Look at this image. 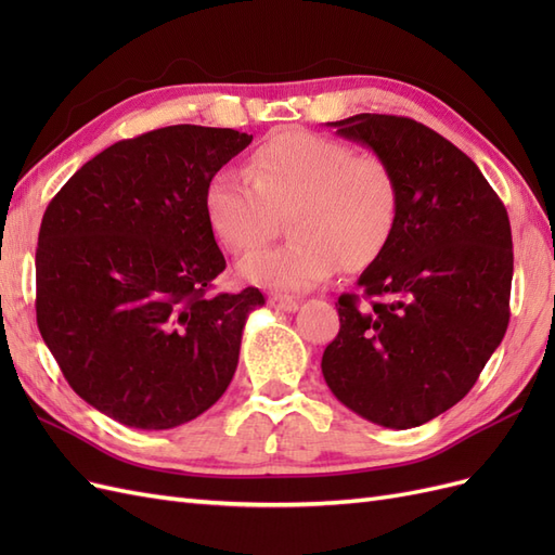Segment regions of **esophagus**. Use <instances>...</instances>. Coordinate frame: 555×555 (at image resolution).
<instances>
[{
  "label": "esophagus",
  "mask_w": 555,
  "mask_h": 555,
  "mask_svg": "<svg viewBox=\"0 0 555 555\" xmlns=\"http://www.w3.org/2000/svg\"><path fill=\"white\" fill-rule=\"evenodd\" d=\"M271 306L282 310V312H296L298 310V300L292 296H271Z\"/></svg>",
  "instance_id": "esophagus-1"
}]
</instances>
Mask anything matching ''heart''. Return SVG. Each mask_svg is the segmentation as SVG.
<instances>
[{
	"instance_id": "obj_1",
	"label": "heart",
	"mask_w": 555,
	"mask_h": 555,
	"mask_svg": "<svg viewBox=\"0 0 555 555\" xmlns=\"http://www.w3.org/2000/svg\"><path fill=\"white\" fill-rule=\"evenodd\" d=\"M206 222L233 255L261 247L287 215L289 243L238 266L243 280L280 292H306L335 271L359 273L389 247L400 188L389 164L310 131H280L261 143L247 173L220 169L204 192Z\"/></svg>"
}]
</instances>
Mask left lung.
Segmentation results:
<instances>
[{
  "mask_svg": "<svg viewBox=\"0 0 555 555\" xmlns=\"http://www.w3.org/2000/svg\"><path fill=\"white\" fill-rule=\"evenodd\" d=\"M391 166L396 233L338 298L340 331L324 349L333 396L377 426L405 430L456 405L505 338L512 227L477 164L430 127L361 113L328 122Z\"/></svg>",
  "mask_w": 555,
  "mask_h": 555,
  "instance_id": "obj_1",
  "label": "left lung"
}]
</instances>
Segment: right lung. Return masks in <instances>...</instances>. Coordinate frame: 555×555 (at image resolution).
<instances>
[{
    "label": "right lung",
    "mask_w": 555,
    "mask_h": 555,
    "mask_svg": "<svg viewBox=\"0 0 555 555\" xmlns=\"http://www.w3.org/2000/svg\"><path fill=\"white\" fill-rule=\"evenodd\" d=\"M249 133L173 125L117 141L50 201L37 247V324L72 389L125 426L166 430L222 398L259 289L208 296L227 261L208 180Z\"/></svg>",
    "instance_id": "add662e5"
}]
</instances>
